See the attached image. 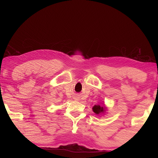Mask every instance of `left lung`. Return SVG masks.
<instances>
[{"label": "left lung", "instance_id": "1", "mask_svg": "<svg viewBox=\"0 0 158 158\" xmlns=\"http://www.w3.org/2000/svg\"><path fill=\"white\" fill-rule=\"evenodd\" d=\"M92 110L97 115H99L100 113H103L105 112V108L104 107V106H100L99 105L94 106Z\"/></svg>", "mask_w": 158, "mask_h": 158}]
</instances>
